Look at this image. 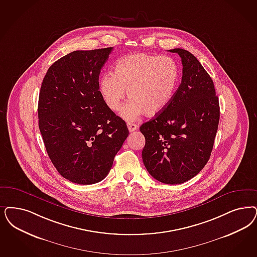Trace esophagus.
Segmentation results:
<instances>
[{
    "mask_svg": "<svg viewBox=\"0 0 257 257\" xmlns=\"http://www.w3.org/2000/svg\"><path fill=\"white\" fill-rule=\"evenodd\" d=\"M127 126H128V129L130 132H134L138 129V124L132 123V122H127Z\"/></svg>",
    "mask_w": 257,
    "mask_h": 257,
    "instance_id": "esophagus-1",
    "label": "esophagus"
}]
</instances>
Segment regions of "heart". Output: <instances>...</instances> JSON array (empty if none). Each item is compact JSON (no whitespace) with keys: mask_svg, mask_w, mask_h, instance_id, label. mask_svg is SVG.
<instances>
[{"mask_svg":"<svg viewBox=\"0 0 257 257\" xmlns=\"http://www.w3.org/2000/svg\"><path fill=\"white\" fill-rule=\"evenodd\" d=\"M179 79L177 62L167 56L136 53L115 62L114 74L106 73L98 80V90L106 106L117 111L126 96L131 98L120 115L133 121L140 115L160 114L174 97Z\"/></svg>","mask_w":257,"mask_h":257,"instance_id":"obj_1","label":"heart"}]
</instances>
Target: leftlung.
<instances>
[{
	"mask_svg": "<svg viewBox=\"0 0 257 257\" xmlns=\"http://www.w3.org/2000/svg\"><path fill=\"white\" fill-rule=\"evenodd\" d=\"M169 51L181 58V83L168 106L141 126L145 138L142 160L157 180L180 184L207 164L220 112L213 81L201 63L184 49Z\"/></svg>",
	"mask_w": 257,
	"mask_h": 257,
	"instance_id": "left-lung-1",
	"label": "left lung"
}]
</instances>
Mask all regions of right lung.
<instances>
[{
  "instance_id": "right-lung-1",
  "label": "right lung",
  "mask_w": 257,
  "mask_h": 257,
  "mask_svg": "<svg viewBox=\"0 0 257 257\" xmlns=\"http://www.w3.org/2000/svg\"><path fill=\"white\" fill-rule=\"evenodd\" d=\"M113 47L77 50L54 62L39 96V128L54 166L73 183L101 181L129 135L106 106L98 76Z\"/></svg>"
}]
</instances>
